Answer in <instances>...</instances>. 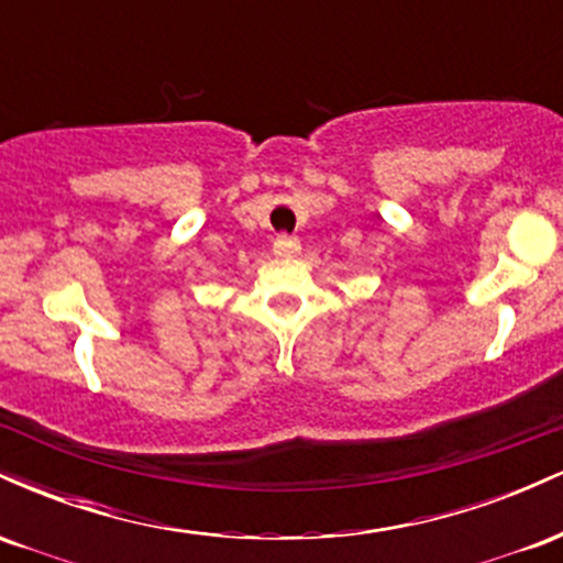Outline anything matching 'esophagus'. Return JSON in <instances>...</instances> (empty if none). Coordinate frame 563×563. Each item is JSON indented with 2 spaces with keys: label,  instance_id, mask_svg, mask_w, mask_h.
I'll list each match as a JSON object with an SVG mask.
<instances>
[{
  "label": "esophagus",
  "instance_id": "1",
  "mask_svg": "<svg viewBox=\"0 0 563 563\" xmlns=\"http://www.w3.org/2000/svg\"><path fill=\"white\" fill-rule=\"evenodd\" d=\"M273 249H275L277 256H296V254H299L301 245L294 235H277Z\"/></svg>",
  "mask_w": 563,
  "mask_h": 563
}]
</instances>
